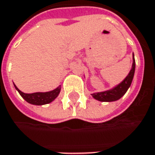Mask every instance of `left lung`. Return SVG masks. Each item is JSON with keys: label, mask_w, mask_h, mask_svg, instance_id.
Listing matches in <instances>:
<instances>
[{"label": "left lung", "mask_w": 155, "mask_h": 155, "mask_svg": "<svg viewBox=\"0 0 155 155\" xmlns=\"http://www.w3.org/2000/svg\"><path fill=\"white\" fill-rule=\"evenodd\" d=\"M134 73H135V59H134V54H132V68L130 70L129 74H127V76L124 78L120 83L117 84L113 87H111L108 90H105V91H102V92L93 93V94H91V96L94 99L100 101V102L117 101L126 93V91L131 86L132 80H133V76H134Z\"/></svg>", "instance_id": "obj_1"}]
</instances>
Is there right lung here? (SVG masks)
Returning <instances> with one entry per match:
<instances>
[{
  "label": "right lung",
  "mask_w": 155,
  "mask_h": 155,
  "mask_svg": "<svg viewBox=\"0 0 155 155\" xmlns=\"http://www.w3.org/2000/svg\"><path fill=\"white\" fill-rule=\"evenodd\" d=\"M14 86L23 99L27 103L33 105H44L50 104L58 97L60 89H61V87L59 85L53 90L47 91V92H36V93H31V94H26V93L22 92L15 84Z\"/></svg>",
  "instance_id": "add662e5"
}]
</instances>
